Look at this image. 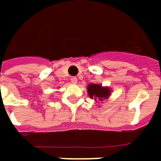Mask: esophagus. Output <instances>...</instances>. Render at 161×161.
Masks as SVG:
<instances>
[{
  "label": "esophagus",
  "instance_id": "1",
  "mask_svg": "<svg viewBox=\"0 0 161 161\" xmlns=\"http://www.w3.org/2000/svg\"><path fill=\"white\" fill-rule=\"evenodd\" d=\"M71 81H72V83H74V84H76L78 80H77L76 77H73V78H71Z\"/></svg>",
  "mask_w": 161,
  "mask_h": 161
}]
</instances>
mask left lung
<instances>
[{"instance_id":"obj_1","label":"left lung","mask_w":161,"mask_h":161,"mask_svg":"<svg viewBox=\"0 0 161 161\" xmlns=\"http://www.w3.org/2000/svg\"><path fill=\"white\" fill-rule=\"evenodd\" d=\"M87 95L94 99L95 102H103V100H107L110 96L111 88L108 87H103L101 84L96 83H89L87 87Z\"/></svg>"}]
</instances>
